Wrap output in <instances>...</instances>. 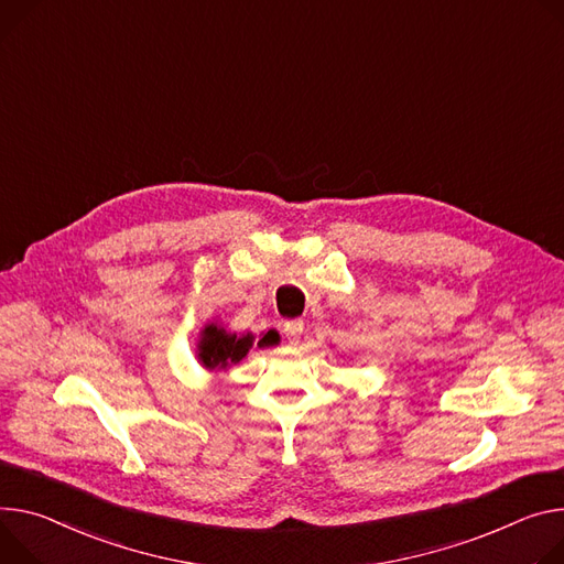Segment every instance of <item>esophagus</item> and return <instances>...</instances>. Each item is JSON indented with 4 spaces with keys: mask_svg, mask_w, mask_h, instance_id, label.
<instances>
[{
    "mask_svg": "<svg viewBox=\"0 0 564 564\" xmlns=\"http://www.w3.org/2000/svg\"><path fill=\"white\" fill-rule=\"evenodd\" d=\"M283 333H285V337H288L290 344H296L299 337H301V333H303V322H301V319L285 322V324H283Z\"/></svg>",
    "mask_w": 564,
    "mask_h": 564,
    "instance_id": "obj_1",
    "label": "esophagus"
}]
</instances>
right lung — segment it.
I'll use <instances>...</instances> for the list:
<instances>
[{
  "label": "right lung",
  "mask_w": 564,
  "mask_h": 564,
  "mask_svg": "<svg viewBox=\"0 0 564 564\" xmlns=\"http://www.w3.org/2000/svg\"><path fill=\"white\" fill-rule=\"evenodd\" d=\"M251 335H227L223 328L218 326H207L204 328V337L199 341V360L207 369H225L229 365L240 362L242 357L247 355L249 346H251ZM274 333H268L259 346H268L274 344Z\"/></svg>",
  "instance_id": "1"
}]
</instances>
